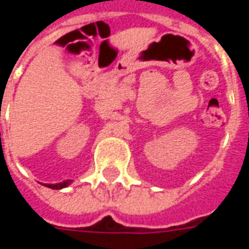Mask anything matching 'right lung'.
I'll use <instances>...</instances> for the list:
<instances>
[{"label":"right lung","instance_id":"add662e5","mask_svg":"<svg viewBox=\"0 0 249 249\" xmlns=\"http://www.w3.org/2000/svg\"><path fill=\"white\" fill-rule=\"evenodd\" d=\"M71 181V180H68V181H64V183H60V184H54V185H52V189H58V188H64V187H68Z\"/></svg>","mask_w":249,"mask_h":249}]
</instances>
